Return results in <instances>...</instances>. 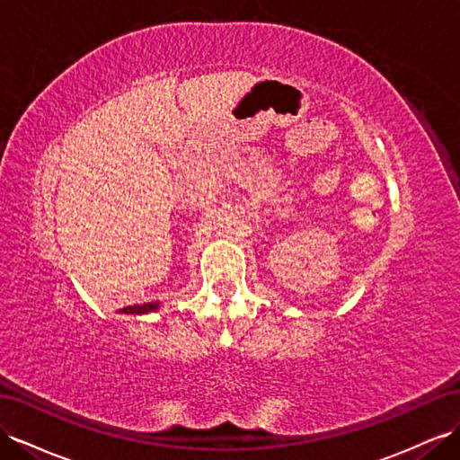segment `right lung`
<instances>
[{
	"label": "right lung",
	"instance_id": "add662e5",
	"mask_svg": "<svg viewBox=\"0 0 460 460\" xmlns=\"http://www.w3.org/2000/svg\"><path fill=\"white\" fill-rule=\"evenodd\" d=\"M158 307H160L158 304H145V305H133V307L119 309V312H121V314H135V315H145V314L156 312Z\"/></svg>",
	"mask_w": 460,
	"mask_h": 460
}]
</instances>
